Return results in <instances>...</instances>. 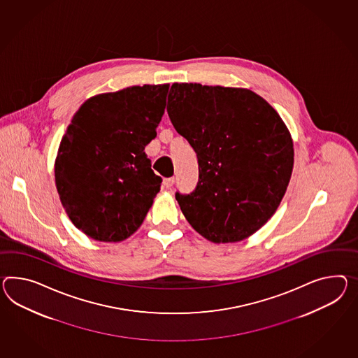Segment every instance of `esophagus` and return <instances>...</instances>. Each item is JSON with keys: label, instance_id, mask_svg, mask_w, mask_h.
Returning a JSON list of instances; mask_svg holds the SVG:
<instances>
[{"label": "esophagus", "instance_id": "obj_1", "mask_svg": "<svg viewBox=\"0 0 358 358\" xmlns=\"http://www.w3.org/2000/svg\"><path fill=\"white\" fill-rule=\"evenodd\" d=\"M173 183H175V177L164 178V181H163V185H164V187H166V189H171V187L173 186Z\"/></svg>", "mask_w": 358, "mask_h": 358}]
</instances>
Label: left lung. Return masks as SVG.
<instances>
[{
	"label": "left lung",
	"instance_id": "obj_1",
	"mask_svg": "<svg viewBox=\"0 0 358 358\" xmlns=\"http://www.w3.org/2000/svg\"><path fill=\"white\" fill-rule=\"evenodd\" d=\"M166 111L198 157L199 180L176 192L189 224L213 243L252 236L278 208L294 166L286 124L243 87L175 83Z\"/></svg>",
	"mask_w": 358,
	"mask_h": 358
}]
</instances>
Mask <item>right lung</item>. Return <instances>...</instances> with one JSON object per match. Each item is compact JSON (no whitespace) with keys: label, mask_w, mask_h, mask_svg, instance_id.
<instances>
[{"label":"right lung","mask_w":358,"mask_h":358,"mask_svg":"<svg viewBox=\"0 0 358 358\" xmlns=\"http://www.w3.org/2000/svg\"><path fill=\"white\" fill-rule=\"evenodd\" d=\"M169 84L129 87L87 99L63 136L54 175L72 224L99 242L137 231L162 178L145 154L157 137Z\"/></svg>","instance_id":"right-lung-1"}]
</instances>
